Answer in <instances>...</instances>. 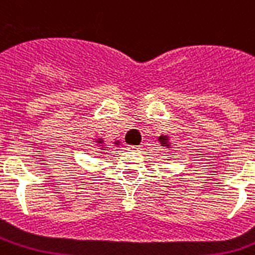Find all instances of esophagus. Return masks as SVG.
Returning a JSON list of instances; mask_svg holds the SVG:
<instances>
[{
	"instance_id": "obj_1",
	"label": "esophagus",
	"mask_w": 255,
	"mask_h": 255,
	"mask_svg": "<svg viewBox=\"0 0 255 255\" xmlns=\"http://www.w3.org/2000/svg\"><path fill=\"white\" fill-rule=\"evenodd\" d=\"M127 149H129V151H135V149H139V147H137V145H127Z\"/></svg>"
}]
</instances>
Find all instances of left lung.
Wrapping results in <instances>:
<instances>
[{
    "label": "left lung",
    "instance_id": "left-lung-1",
    "mask_svg": "<svg viewBox=\"0 0 255 255\" xmlns=\"http://www.w3.org/2000/svg\"><path fill=\"white\" fill-rule=\"evenodd\" d=\"M167 136H164V137H163V136H160V139H159V141H160V143H163V144H167ZM167 147H168V144H167Z\"/></svg>",
    "mask_w": 255,
    "mask_h": 255
}]
</instances>
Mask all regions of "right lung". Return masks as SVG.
<instances>
[{
	"label": "right lung",
	"mask_w": 255,
	"mask_h": 255,
	"mask_svg": "<svg viewBox=\"0 0 255 255\" xmlns=\"http://www.w3.org/2000/svg\"><path fill=\"white\" fill-rule=\"evenodd\" d=\"M96 143H99V144H102V140H98V141H96Z\"/></svg>",
	"instance_id": "add662e5"
}]
</instances>
